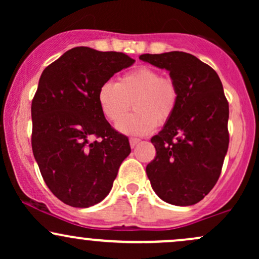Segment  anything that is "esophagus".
<instances>
[{
    "label": "esophagus",
    "instance_id": "obj_1",
    "mask_svg": "<svg viewBox=\"0 0 259 259\" xmlns=\"http://www.w3.org/2000/svg\"><path fill=\"white\" fill-rule=\"evenodd\" d=\"M129 142H130V146H132V148H134L136 146V145L139 144L140 142V139H136V138H132L129 140Z\"/></svg>",
    "mask_w": 259,
    "mask_h": 259
}]
</instances>
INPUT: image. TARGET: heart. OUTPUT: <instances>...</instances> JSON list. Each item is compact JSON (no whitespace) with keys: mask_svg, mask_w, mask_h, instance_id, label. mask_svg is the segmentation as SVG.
<instances>
[{"mask_svg":"<svg viewBox=\"0 0 259 259\" xmlns=\"http://www.w3.org/2000/svg\"><path fill=\"white\" fill-rule=\"evenodd\" d=\"M179 91L173 80L163 78L158 70L139 67L124 74L118 84L101 85L97 102L106 119L117 123L133 102L136 112L117 124L125 135L144 136L170 119L177 109Z\"/></svg>","mask_w":259,"mask_h":259,"instance_id":"obj_1","label":"heart"}]
</instances>
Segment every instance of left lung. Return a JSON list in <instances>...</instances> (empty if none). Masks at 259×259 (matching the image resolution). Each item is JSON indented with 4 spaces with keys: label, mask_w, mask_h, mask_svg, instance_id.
I'll use <instances>...</instances> for the list:
<instances>
[{
    "label": "left lung",
    "mask_w": 259,
    "mask_h": 259,
    "mask_svg": "<svg viewBox=\"0 0 259 259\" xmlns=\"http://www.w3.org/2000/svg\"><path fill=\"white\" fill-rule=\"evenodd\" d=\"M169 72L179 91L174 114L151 139L156 158L146 173L167 203L191 206L213 189L229 147V105L214 69L186 52L140 56Z\"/></svg>",
    "instance_id": "obj_1"
}]
</instances>
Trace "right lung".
I'll return each mask as SVG.
<instances>
[{
  "label": "right lung",
  "instance_id": "1",
  "mask_svg": "<svg viewBox=\"0 0 259 259\" xmlns=\"http://www.w3.org/2000/svg\"><path fill=\"white\" fill-rule=\"evenodd\" d=\"M135 59L74 47L45 68L31 103V146L41 175L65 204L88 208L111 191L129 140L101 112L97 94ZM94 137L100 138L91 142Z\"/></svg>",
  "mask_w": 259,
  "mask_h": 259
}]
</instances>
